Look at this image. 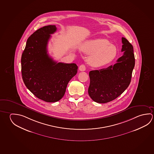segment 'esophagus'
Listing matches in <instances>:
<instances>
[{
	"instance_id": "esophagus-1",
	"label": "esophagus",
	"mask_w": 154,
	"mask_h": 154,
	"mask_svg": "<svg viewBox=\"0 0 154 154\" xmlns=\"http://www.w3.org/2000/svg\"><path fill=\"white\" fill-rule=\"evenodd\" d=\"M79 70L81 71H85V66L84 64H82V65L79 66Z\"/></svg>"
}]
</instances>
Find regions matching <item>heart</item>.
<instances>
[{"label":"heart","mask_w":154,"mask_h":154,"mask_svg":"<svg viewBox=\"0 0 154 154\" xmlns=\"http://www.w3.org/2000/svg\"><path fill=\"white\" fill-rule=\"evenodd\" d=\"M82 51L90 54L88 63L93 66L101 67L111 62L116 57L117 49L103 38H96L87 41L82 45Z\"/></svg>","instance_id":"heart-1"}]
</instances>
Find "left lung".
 <instances>
[{"label":"left lung","mask_w":154,"mask_h":154,"mask_svg":"<svg viewBox=\"0 0 154 154\" xmlns=\"http://www.w3.org/2000/svg\"><path fill=\"white\" fill-rule=\"evenodd\" d=\"M123 55L116 63L106 69L90 71L88 93L93 101L106 103L118 98L131 83L135 66L133 47L126 38H122Z\"/></svg>","instance_id":"1"}]
</instances>
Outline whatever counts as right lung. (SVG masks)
<instances>
[{
	"instance_id": "1",
	"label": "right lung",
	"mask_w": 154,
	"mask_h": 154,
	"mask_svg": "<svg viewBox=\"0 0 154 154\" xmlns=\"http://www.w3.org/2000/svg\"><path fill=\"white\" fill-rule=\"evenodd\" d=\"M56 30V26L48 25L35 31L27 39L21 59L26 86L37 98L49 103L61 99L78 69L75 63H57L48 55V41Z\"/></svg>"
}]
</instances>
